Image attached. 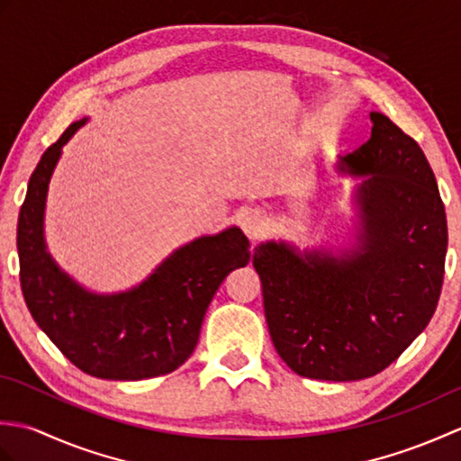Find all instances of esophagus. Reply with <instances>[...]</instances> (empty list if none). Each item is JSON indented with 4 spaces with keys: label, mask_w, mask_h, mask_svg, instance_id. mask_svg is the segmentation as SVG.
<instances>
[{
    "label": "esophagus",
    "mask_w": 461,
    "mask_h": 461,
    "mask_svg": "<svg viewBox=\"0 0 461 461\" xmlns=\"http://www.w3.org/2000/svg\"><path fill=\"white\" fill-rule=\"evenodd\" d=\"M243 231L248 233V238L251 240H263L267 236L269 231V225H267V220L263 218L261 213H249L246 220H243Z\"/></svg>",
    "instance_id": "obj_1"
}]
</instances>
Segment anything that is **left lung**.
<instances>
[{
	"instance_id": "8db88e82",
	"label": "left lung",
	"mask_w": 461,
	"mask_h": 461,
	"mask_svg": "<svg viewBox=\"0 0 461 461\" xmlns=\"http://www.w3.org/2000/svg\"><path fill=\"white\" fill-rule=\"evenodd\" d=\"M370 139L342 162L368 174L358 188L362 246L347 258L285 243L253 253L277 355L299 376L332 382L378 375L432 319L444 283L447 221L418 142L380 113Z\"/></svg>"
}]
</instances>
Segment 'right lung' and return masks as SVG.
<instances>
[{"mask_svg":"<svg viewBox=\"0 0 461 461\" xmlns=\"http://www.w3.org/2000/svg\"><path fill=\"white\" fill-rule=\"evenodd\" d=\"M83 124L68 126L29 178L17 221L23 299L39 329L86 375L106 380L168 375L198 345L203 315L225 276L248 266L249 241L240 228H230L174 251L129 293L93 295L81 289L45 251L43 212L61 146Z\"/></svg>","mask_w":461,"mask_h":461,"instance_id":"add662e5","label":"right lung"}]
</instances>
